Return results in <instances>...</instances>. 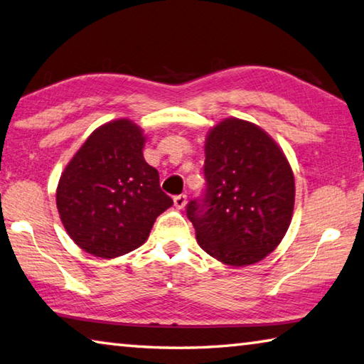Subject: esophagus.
<instances>
[{
    "mask_svg": "<svg viewBox=\"0 0 364 364\" xmlns=\"http://www.w3.org/2000/svg\"><path fill=\"white\" fill-rule=\"evenodd\" d=\"M173 202H175V207L176 208H184V205L188 202V196L186 194H178L173 197Z\"/></svg>",
    "mask_w": 364,
    "mask_h": 364,
    "instance_id": "obj_1",
    "label": "esophagus"
}]
</instances>
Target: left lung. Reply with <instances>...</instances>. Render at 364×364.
Instances as JSON below:
<instances>
[{"mask_svg": "<svg viewBox=\"0 0 364 364\" xmlns=\"http://www.w3.org/2000/svg\"><path fill=\"white\" fill-rule=\"evenodd\" d=\"M205 193L188 203L197 243L229 266L255 264L279 247L294 208L283 151L257 125L224 119L205 143Z\"/></svg>", "mask_w": 364, "mask_h": 364, "instance_id": "8db88e82", "label": "left lung"}]
</instances>
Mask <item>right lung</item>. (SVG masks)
Masks as SVG:
<instances>
[{
	"label": "right lung",
	"mask_w": 364,
	"mask_h": 364,
	"mask_svg": "<svg viewBox=\"0 0 364 364\" xmlns=\"http://www.w3.org/2000/svg\"><path fill=\"white\" fill-rule=\"evenodd\" d=\"M141 129L129 119L98 127L63 170L57 208L68 235L97 257L141 247L162 211L173 205L159 171L144 161Z\"/></svg>",
	"instance_id": "add662e5"
}]
</instances>
